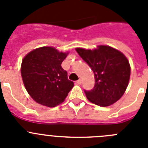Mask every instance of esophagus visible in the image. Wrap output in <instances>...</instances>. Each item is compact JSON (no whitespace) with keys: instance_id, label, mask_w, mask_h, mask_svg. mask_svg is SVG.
Wrapping results in <instances>:
<instances>
[{"instance_id":"34e87169","label":"esophagus","mask_w":148,"mask_h":148,"mask_svg":"<svg viewBox=\"0 0 148 148\" xmlns=\"http://www.w3.org/2000/svg\"><path fill=\"white\" fill-rule=\"evenodd\" d=\"M76 83H77V84L80 85V84H81V83H82V80H81V79H78L77 81L76 82Z\"/></svg>"}]
</instances>
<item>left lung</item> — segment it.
Returning <instances> with one entry per match:
<instances>
[{"mask_svg": "<svg viewBox=\"0 0 148 148\" xmlns=\"http://www.w3.org/2000/svg\"><path fill=\"white\" fill-rule=\"evenodd\" d=\"M79 56L93 71L95 84L85 90L90 102L100 106L115 103L125 92L130 77V65L124 53L106 45L94 50L76 48Z\"/></svg>", "mask_w": 148, "mask_h": 148, "instance_id": "obj_1", "label": "left lung"}]
</instances>
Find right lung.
<instances>
[{
  "mask_svg": "<svg viewBox=\"0 0 148 148\" xmlns=\"http://www.w3.org/2000/svg\"><path fill=\"white\" fill-rule=\"evenodd\" d=\"M68 53L54 47H42L30 51L23 59V83L30 97L39 104L48 107L60 104L74 87L61 66Z\"/></svg>",
  "mask_w": 148,
  "mask_h": 148,
  "instance_id": "1",
  "label": "right lung"
}]
</instances>
